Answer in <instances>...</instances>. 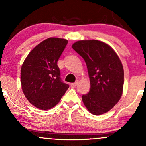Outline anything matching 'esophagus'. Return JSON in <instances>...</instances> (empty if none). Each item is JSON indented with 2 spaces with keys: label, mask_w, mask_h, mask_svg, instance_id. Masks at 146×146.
I'll return each mask as SVG.
<instances>
[{
  "label": "esophagus",
  "mask_w": 146,
  "mask_h": 146,
  "mask_svg": "<svg viewBox=\"0 0 146 146\" xmlns=\"http://www.w3.org/2000/svg\"><path fill=\"white\" fill-rule=\"evenodd\" d=\"M77 84H78V82H74V83H71V86L72 88H75V87L77 86Z\"/></svg>",
  "instance_id": "34e87169"
}]
</instances>
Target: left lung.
<instances>
[{
	"instance_id": "8db88e82",
	"label": "left lung",
	"mask_w": 146,
	"mask_h": 146,
	"mask_svg": "<svg viewBox=\"0 0 146 146\" xmlns=\"http://www.w3.org/2000/svg\"><path fill=\"white\" fill-rule=\"evenodd\" d=\"M72 48L86 62L90 78V90L82 95L87 110L94 115L109 111L119 101L123 93V65L113 48L103 42L80 40Z\"/></svg>"
}]
</instances>
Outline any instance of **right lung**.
Masks as SVG:
<instances>
[{"label":"right lung","mask_w":146,"mask_h":146,"mask_svg":"<svg viewBox=\"0 0 146 146\" xmlns=\"http://www.w3.org/2000/svg\"><path fill=\"white\" fill-rule=\"evenodd\" d=\"M67 43L62 38H48L31 50L22 65V90L30 103L39 109L54 107L69 87L62 82L57 64Z\"/></svg>","instance_id":"obj_1"}]
</instances>
